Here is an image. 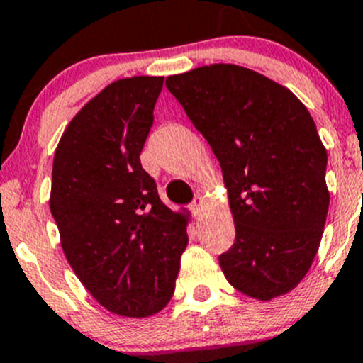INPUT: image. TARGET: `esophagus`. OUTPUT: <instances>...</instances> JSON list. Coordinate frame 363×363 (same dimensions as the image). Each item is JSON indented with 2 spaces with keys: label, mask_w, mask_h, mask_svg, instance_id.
Returning a JSON list of instances; mask_svg holds the SVG:
<instances>
[{
  "label": "esophagus",
  "mask_w": 363,
  "mask_h": 363,
  "mask_svg": "<svg viewBox=\"0 0 363 363\" xmlns=\"http://www.w3.org/2000/svg\"><path fill=\"white\" fill-rule=\"evenodd\" d=\"M202 205H203V199L200 195H196L195 199H193V202L189 203V208H191V211L195 212V214H199V211H200V208H202Z\"/></svg>",
  "instance_id": "34e87169"
}]
</instances>
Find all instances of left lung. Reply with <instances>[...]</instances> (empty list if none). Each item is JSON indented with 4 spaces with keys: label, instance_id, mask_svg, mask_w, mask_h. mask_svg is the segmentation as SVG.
Returning a JSON list of instances; mask_svg holds the SVG:
<instances>
[{
    "label": "left lung",
    "instance_id": "obj_1",
    "mask_svg": "<svg viewBox=\"0 0 363 363\" xmlns=\"http://www.w3.org/2000/svg\"><path fill=\"white\" fill-rule=\"evenodd\" d=\"M214 151L228 189L235 242L219 255L228 283L270 300L294 290L316 256L327 221V151L302 101L237 65L167 79Z\"/></svg>",
    "mask_w": 363,
    "mask_h": 363
}]
</instances>
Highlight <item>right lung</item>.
<instances>
[{
  "instance_id": "1",
  "label": "right lung",
  "mask_w": 363,
  "mask_h": 363,
  "mask_svg": "<svg viewBox=\"0 0 363 363\" xmlns=\"http://www.w3.org/2000/svg\"><path fill=\"white\" fill-rule=\"evenodd\" d=\"M163 77L105 87L65 130L52 164L50 212L73 272L105 309L145 318L172 298L186 218L160 200L140 152Z\"/></svg>"
}]
</instances>
